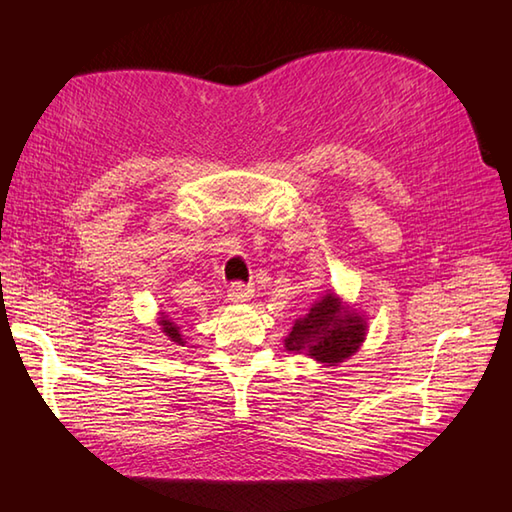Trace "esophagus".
<instances>
[{
    "label": "esophagus",
    "instance_id": "34e87169",
    "mask_svg": "<svg viewBox=\"0 0 512 512\" xmlns=\"http://www.w3.org/2000/svg\"><path fill=\"white\" fill-rule=\"evenodd\" d=\"M253 284H244V281H233L231 286L226 288V297L233 303H244L253 297Z\"/></svg>",
    "mask_w": 512,
    "mask_h": 512
}]
</instances>
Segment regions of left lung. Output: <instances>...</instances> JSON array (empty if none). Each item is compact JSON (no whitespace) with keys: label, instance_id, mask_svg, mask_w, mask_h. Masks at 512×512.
I'll return each mask as SVG.
<instances>
[{"label":"left lung","instance_id":"1","mask_svg":"<svg viewBox=\"0 0 512 512\" xmlns=\"http://www.w3.org/2000/svg\"><path fill=\"white\" fill-rule=\"evenodd\" d=\"M365 334L363 314L345 308L334 292H325L295 321L284 345L290 352H303L319 363L336 365L358 352Z\"/></svg>","mask_w":512,"mask_h":512}]
</instances>
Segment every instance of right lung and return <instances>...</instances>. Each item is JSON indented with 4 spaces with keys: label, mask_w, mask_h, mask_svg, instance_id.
<instances>
[{
    "label": "right lung",
    "mask_w": 512,
    "mask_h": 512,
    "mask_svg": "<svg viewBox=\"0 0 512 512\" xmlns=\"http://www.w3.org/2000/svg\"><path fill=\"white\" fill-rule=\"evenodd\" d=\"M158 325L162 328V332H165V336H169V339L176 343V345H184L187 341L182 339V334H180V325L176 323V319H171L167 312H160V321H158Z\"/></svg>",
    "instance_id": "1"
}]
</instances>
